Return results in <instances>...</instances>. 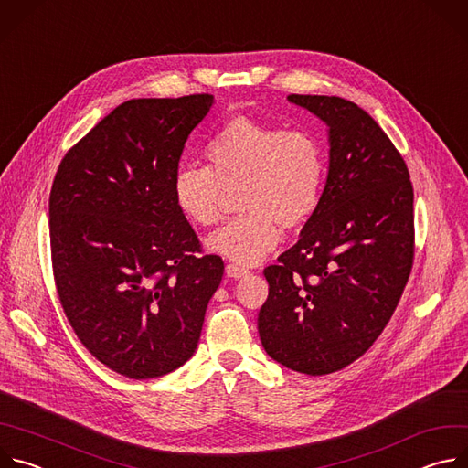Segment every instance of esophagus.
I'll return each instance as SVG.
<instances>
[{
  "label": "esophagus",
  "mask_w": 468,
  "mask_h": 468,
  "mask_svg": "<svg viewBox=\"0 0 468 468\" xmlns=\"http://www.w3.org/2000/svg\"><path fill=\"white\" fill-rule=\"evenodd\" d=\"M226 274H228L229 278L239 280V278L248 276V274H250V271H248V269H244V266H239V264H235V262H229V264H226Z\"/></svg>",
  "instance_id": "esophagus-1"
}]
</instances>
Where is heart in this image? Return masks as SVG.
<instances>
[{"label": "heart", "instance_id": "heart-1", "mask_svg": "<svg viewBox=\"0 0 468 468\" xmlns=\"http://www.w3.org/2000/svg\"><path fill=\"white\" fill-rule=\"evenodd\" d=\"M207 165H183L174 177L181 213L209 228L222 218L226 192L242 211L207 237V248L239 264H257L316 213L327 174L320 141L305 129H283L246 116L226 122L206 146Z\"/></svg>", "mask_w": 468, "mask_h": 468}]
</instances>
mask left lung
Returning <instances> with one entry per match:
<instances>
[{"label":"left lung","mask_w":468,"mask_h":468,"mask_svg":"<svg viewBox=\"0 0 468 468\" xmlns=\"http://www.w3.org/2000/svg\"><path fill=\"white\" fill-rule=\"evenodd\" d=\"M289 100L327 123L329 172L300 240L264 269L257 327L274 361L324 376L359 359L402 298L415 257L413 185L404 157L354 101Z\"/></svg>","instance_id":"left-lung-1"}]
</instances>
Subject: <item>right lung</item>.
<instances>
[{"mask_svg": "<svg viewBox=\"0 0 468 468\" xmlns=\"http://www.w3.org/2000/svg\"><path fill=\"white\" fill-rule=\"evenodd\" d=\"M211 94L129 100L62 157L49 192L53 280L81 345L111 370L165 376L199 341L224 261L206 255L174 177Z\"/></svg>", "mask_w": 468, "mask_h": 468, "instance_id": "add662e5", "label": "right lung"}]
</instances>
